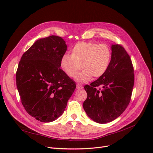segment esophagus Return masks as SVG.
I'll return each mask as SVG.
<instances>
[{
  "instance_id": "obj_1",
  "label": "esophagus",
  "mask_w": 153,
  "mask_h": 153,
  "mask_svg": "<svg viewBox=\"0 0 153 153\" xmlns=\"http://www.w3.org/2000/svg\"><path fill=\"white\" fill-rule=\"evenodd\" d=\"M77 89L81 90V89H82V88H83V86L82 85H79V84H77Z\"/></svg>"
}]
</instances>
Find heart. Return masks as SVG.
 Masks as SVG:
<instances>
[{"instance_id": "obj_1", "label": "heart", "mask_w": 153, "mask_h": 153, "mask_svg": "<svg viewBox=\"0 0 153 153\" xmlns=\"http://www.w3.org/2000/svg\"><path fill=\"white\" fill-rule=\"evenodd\" d=\"M111 60V50L106 44L91 42L77 43L71 50V55L64 54L60 60V67L70 77L76 76V80L85 82L103 76L107 71Z\"/></svg>"}]
</instances>
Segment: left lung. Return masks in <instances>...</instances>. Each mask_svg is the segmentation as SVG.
<instances>
[{
    "label": "left lung",
    "instance_id": "obj_1",
    "mask_svg": "<svg viewBox=\"0 0 153 153\" xmlns=\"http://www.w3.org/2000/svg\"><path fill=\"white\" fill-rule=\"evenodd\" d=\"M111 60L106 72L86 85L87 98L83 108L90 118L100 124L112 121L128 105L134 85L131 60L125 48L111 45ZM101 88L97 89V87Z\"/></svg>",
    "mask_w": 153,
    "mask_h": 153
}]
</instances>
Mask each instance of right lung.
I'll list each match as a JSON object with an SVG mask.
<instances>
[{
	"label": "right lung",
	"mask_w": 153,
	"mask_h": 153,
	"mask_svg": "<svg viewBox=\"0 0 153 153\" xmlns=\"http://www.w3.org/2000/svg\"><path fill=\"white\" fill-rule=\"evenodd\" d=\"M63 39L51 36L38 39L25 53L16 74L25 109L38 121L56 120L65 111L76 85L60 68L67 51Z\"/></svg>",
	"instance_id": "obj_1"
}]
</instances>
